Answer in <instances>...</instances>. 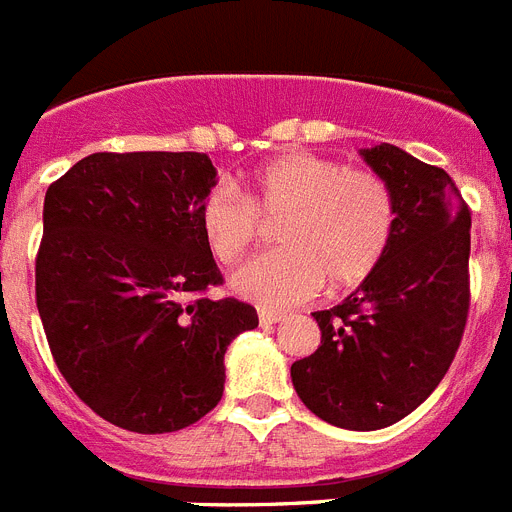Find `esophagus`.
Returning <instances> with one entry per match:
<instances>
[{"mask_svg":"<svg viewBox=\"0 0 512 512\" xmlns=\"http://www.w3.org/2000/svg\"><path fill=\"white\" fill-rule=\"evenodd\" d=\"M282 318H285V313H279V310H266V308L259 310L261 326H272V323H279Z\"/></svg>","mask_w":512,"mask_h":512,"instance_id":"esophagus-1","label":"esophagus"}]
</instances>
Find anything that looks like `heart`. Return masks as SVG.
<instances>
[{
    "label": "heart",
    "instance_id": "heart-1",
    "mask_svg": "<svg viewBox=\"0 0 512 512\" xmlns=\"http://www.w3.org/2000/svg\"><path fill=\"white\" fill-rule=\"evenodd\" d=\"M261 220H282L277 240L285 248L243 266L233 290L264 308H285L313 298L323 282L334 292L360 287L391 246L396 199L375 170L287 152L248 176V199L217 183L199 209L204 240L220 264H238L259 246Z\"/></svg>",
    "mask_w": 512,
    "mask_h": 512
}]
</instances>
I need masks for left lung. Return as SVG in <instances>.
<instances>
[{"label": "left lung", "mask_w": 512, "mask_h": 512, "mask_svg": "<svg viewBox=\"0 0 512 512\" xmlns=\"http://www.w3.org/2000/svg\"><path fill=\"white\" fill-rule=\"evenodd\" d=\"M362 157L396 199L391 246L360 290L313 313L321 344L290 373L323 422L381 430L414 412L456 357L471 300V209L438 165L393 144Z\"/></svg>", "instance_id": "1"}]
</instances>
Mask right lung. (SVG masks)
<instances>
[{
	"mask_svg": "<svg viewBox=\"0 0 512 512\" xmlns=\"http://www.w3.org/2000/svg\"><path fill=\"white\" fill-rule=\"evenodd\" d=\"M202 152H95L48 186L36 305L56 368L98 417L142 435L212 412L256 308L222 285L199 225Z\"/></svg>",
	"mask_w": 512,
	"mask_h": 512,
	"instance_id": "add662e5",
	"label": "right lung"
}]
</instances>
